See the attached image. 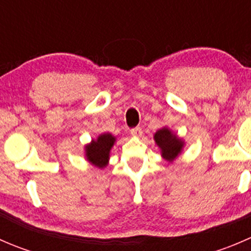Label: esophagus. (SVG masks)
<instances>
[{
	"label": "esophagus",
	"instance_id": "34e87169",
	"mask_svg": "<svg viewBox=\"0 0 251 251\" xmlns=\"http://www.w3.org/2000/svg\"><path fill=\"white\" fill-rule=\"evenodd\" d=\"M131 135L135 136V137H141L142 136V128L141 127H133L131 128Z\"/></svg>",
	"mask_w": 251,
	"mask_h": 251
}]
</instances>
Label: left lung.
Listing matches in <instances>:
<instances>
[{
	"label": "left lung",
	"instance_id": "1",
	"mask_svg": "<svg viewBox=\"0 0 251 251\" xmlns=\"http://www.w3.org/2000/svg\"><path fill=\"white\" fill-rule=\"evenodd\" d=\"M154 141H155L156 146L160 148L161 156L170 163H173L181 154L184 146V142L177 137L176 133H174L168 127H163L156 131L154 135Z\"/></svg>",
	"mask_w": 251,
	"mask_h": 251
}]
</instances>
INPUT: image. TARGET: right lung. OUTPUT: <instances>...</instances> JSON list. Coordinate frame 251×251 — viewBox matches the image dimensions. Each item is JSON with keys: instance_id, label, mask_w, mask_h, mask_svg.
Instances as JSON below:
<instances>
[{"instance_id": "obj_1", "label": "right lung", "mask_w": 251, "mask_h": 251, "mask_svg": "<svg viewBox=\"0 0 251 251\" xmlns=\"http://www.w3.org/2000/svg\"><path fill=\"white\" fill-rule=\"evenodd\" d=\"M116 138L111 133H102L97 140H92L90 144L85 147L86 159L92 165L103 169L109 163V154L111 147L115 143Z\"/></svg>"}]
</instances>
